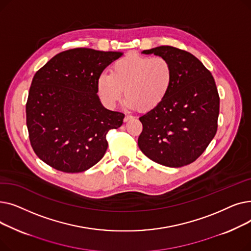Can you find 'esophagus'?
<instances>
[{
	"label": "esophagus",
	"mask_w": 251,
	"mask_h": 251,
	"mask_svg": "<svg viewBox=\"0 0 251 251\" xmlns=\"http://www.w3.org/2000/svg\"><path fill=\"white\" fill-rule=\"evenodd\" d=\"M134 117L131 116V115H125V118H124V122H128L129 120H132Z\"/></svg>",
	"instance_id": "esophagus-1"
}]
</instances>
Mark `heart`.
<instances>
[{"mask_svg": "<svg viewBox=\"0 0 251 251\" xmlns=\"http://www.w3.org/2000/svg\"><path fill=\"white\" fill-rule=\"evenodd\" d=\"M173 79L174 68L167 58L129 54L113 64L110 74H101L97 86L108 107H115L124 89L129 108L148 112L165 100Z\"/></svg>", "mask_w": 251, "mask_h": 251, "instance_id": "heart-1", "label": "heart"}]
</instances>
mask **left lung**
I'll list each match as a JSON object with an SVG mask.
<instances>
[{
  "label": "left lung",
  "instance_id": "left-lung-1",
  "mask_svg": "<svg viewBox=\"0 0 251 251\" xmlns=\"http://www.w3.org/2000/svg\"><path fill=\"white\" fill-rule=\"evenodd\" d=\"M167 58L174 68L165 100L139 118L140 151L171 168L189 165L202 154L218 129L220 97L215 79L190 52L171 46L143 50Z\"/></svg>",
  "mask_w": 251,
  "mask_h": 251
}]
</instances>
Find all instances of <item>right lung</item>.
<instances>
[{
    "label": "right lung",
    "instance_id": "obj_1",
    "mask_svg": "<svg viewBox=\"0 0 251 251\" xmlns=\"http://www.w3.org/2000/svg\"><path fill=\"white\" fill-rule=\"evenodd\" d=\"M122 55L71 49L34 74L26 125L31 147L43 162L65 173H79L102 159L108 132L123 124L125 115L102 107L97 83L102 71Z\"/></svg>",
    "mask_w": 251,
    "mask_h": 251
}]
</instances>
